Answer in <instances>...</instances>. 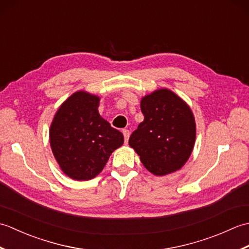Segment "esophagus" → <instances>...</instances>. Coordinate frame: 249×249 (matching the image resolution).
Instances as JSON below:
<instances>
[{"instance_id": "34e87169", "label": "esophagus", "mask_w": 249, "mask_h": 249, "mask_svg": "<svg viewBox=\"0 0 249 249\" xmlns=\"http://www.w3.org/2000/svg\"><path fill=\"white\" fill-rule=\"evenodd\" d=\"M123 135H124V139H125V143H127L129 136H130V131L128 129H123Z\"/></svg>"}]
</instances>
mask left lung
Wrapping results in <instances>:
<instances>
[{"mask_svg":"<svg viewBox=\"0 0 249 249\" xmlns=\"http://www.w3.org/2000/svg\"><path fill=\"white\" fill-rule=\"evenodd\" d=\"M143 122L128 143L141 162L155 176L179 170L192 154L196 123L189 106L168 89H156L141 99Z\"/></svg>","mask_w":249,"mask_h":249,"instance_id":"1","label":"left lung"}]
</instances>
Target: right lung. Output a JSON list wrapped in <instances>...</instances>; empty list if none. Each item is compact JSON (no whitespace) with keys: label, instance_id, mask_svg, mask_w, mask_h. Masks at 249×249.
<instances>
[{"label":"right lung","instance_id":"add662e5","mask_svg":"<svg viewBox=\"0 0 249 249\" xmlns=\"http://www.w3.org/2000/svg\"><path fill=\"white\" fill-rule=\"evenodd\" d=\"M99 97L84 91L63 103L50 126V145L62 171L77 181L102 172L110 155L124 143L123 134L98 112Z\"/></svg>","mask_w":249,"mask_h":249}]
</instances>
